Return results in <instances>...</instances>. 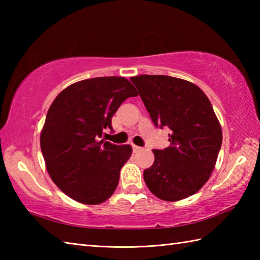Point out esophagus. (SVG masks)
I'll return each instance as SVG.
<instances>
[{
  "label": "esophagus",
  "instance_id": "1",
  "mask_svg": "<svg viewBox=\"0 0 260 260\" xmlns=\"http://www.w3.org/2000/svg\"><path fill=\"white\" fill-rule=\"evenodd\" d=\"M132 146H133V152H134V153H137V152H140V151L142 150L141 146H137V145H135V144H133Z\"/></svg>",
  "mask_w": 260,
  "mask_h": 260
}]
</instances>
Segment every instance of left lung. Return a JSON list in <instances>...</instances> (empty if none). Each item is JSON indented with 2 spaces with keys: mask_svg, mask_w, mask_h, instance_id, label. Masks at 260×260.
I'll use <instances>...</instances> for the list:
<instances>
[{
  "mask_svg": "<svg viewBox=\"0 0 260 260\" xmlns=\"http://www.w3.org/2000/svg\"><path fill=\"white\" fill-rule=\"evenodd\" d=\"M155 126H168L170 146L153 150L154 163L144 181L154 196L179 201L207 183L217 163L222 129L200 88L164 75L132 77Z\"/></svg>",
  "mask_w": 260,
  "mask_h": 260,
  "instance_id": "obj_1",
  "label": "left lung"
}]
</instances>
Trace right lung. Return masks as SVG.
Listing matches in <instances>:
<instances>
[{
  "mask_svg": "<svg viewBox=\"0 0 260 260\" xmlns=\"http://www.w3.org/2000/svg\"><path fill=\"white\" fill-rule=\"evenodd\" d=\"M139 95L123 77H97L68 86L54 98L40 135L51 180L64 194L84 204L113 196L132 146L102 140L126 98Z\"/></svg>",
  "mask_w": 260,
  "mask_h": 260,
  "instance_id": "obj_1",
  "label": "right lung"
}]
</instances>
